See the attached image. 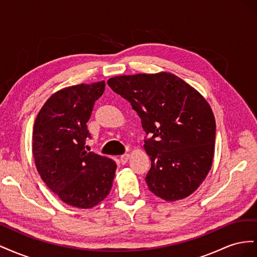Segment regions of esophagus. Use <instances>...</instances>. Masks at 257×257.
<instances>
[{"instance_id": "1", "label": "esophagus", "mask_w": 257, "mask_h": 257, "mask_svg": "<svg viewBox=\"0 0 257 257\" xmlns=\"http://www.w3.org/2000/svg\"><path fill=\"white\" fill-rule=\"evenodd\" d=\"M128 159H130V154H123V155H121V157H120L121 164H125V163H127Z\"/></svg>"}]
</instances>
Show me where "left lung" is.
I'll return each instance as SVG.
<instances>
[{
	"label": "left lung",
	"mask_w": 257,
	"mask_h": 257,
	"mask_svg": "<svg viewBox=\"0 0 257 257\" xmlns=\"http://www.w3.org/2000/svg\"><path fill=\"white\" fill-rule=\"evenodd\" d=\"M107 83L128 100L150 135L144 145L151 160L149 190L168 201L190 196L206 179L214 155L215 119L207 100L166 72L115 76Z\"/></svg>",
	"instance_id": "left-lung-1"
}]
</instances>
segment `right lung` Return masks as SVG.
Returning a JSON list of instances; mask_svg holds the SVG:
<instances>
[{
  "label": "right lung",
  "instance_id": "1",
  "mask_svg": "<svg viewBox=\"0 0 257 257\" xmlns=\"http://www.w3.org/2000/svg\"><path fill=\"white\" fill-rule=\"evenodd\" d=\"M105 90V81L77 84L52 94L38 112L32 151L38 174L63 203L96 206L109 194L115 162L84 149L87 122Z\"/></svg>",
  "mask_w": 257,
  "mask_h": 257
}]
</instances>
